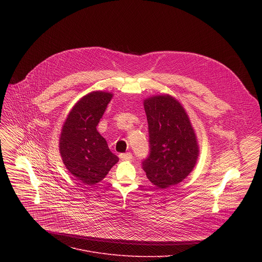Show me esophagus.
Wrapping results in <instances>:
<instances>
[{"label":"esophagus","instance_id":"1","mask_svg":"<svg viewBox=\"0 0 262 262\" xmlns=\"http://www.w3.org/2000/svg\"><path fill=\"white\" fill-rule=\"evenodd\" d=\"M120 159L122 161H130L133 159V155L130 152H126V154H121L120 156Z\"/></svg>","mask_w":262,"mask_h":262}]
</instances>
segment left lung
I'll return each instance as SVG.
<instances>
[{
  "mask_svg": "<svg viewBox=\"0 0 262 262\" xmlns=\"http://www.w3.org/2000/svg\"><path fill=\"white\" fill-rule=\"evenodd\" d=\"M148 121L149 157L142 162L147 178L160 189L181 182L194 169L199 146L190 118L173 96L144 100Z\"/></svg>",
  "mask_w": 262,
  "mask_h": 262,
  "instance_id": "obj_1",
  "label": "left lung"
}]
</instances>
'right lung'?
Here are the masks:
<instances>
[{
  "label": "right lung",
  "mask_w": 262,
  "mask_h": 262,
  "mask_svg": "<svg viewBox=\"0 0 262 262\" xmlns=\"http://www.w3.org/2000/svg\"><path fill=\"white\" fill-rule=\"evenodd\" d=\"M113 94L93 91L83 96L63 124L59 150L66 169L84 184L102 180L119 158L112 154L96 126Z\"/></svg>",
  "instance_id": "1"
}]
</instances>
